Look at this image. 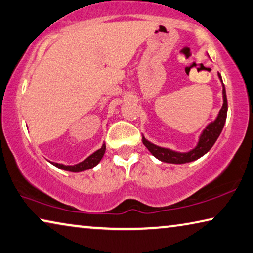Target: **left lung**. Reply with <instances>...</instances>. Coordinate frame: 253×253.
<instances>
[{"label":"left lung","mask_w":253,"mask_h":253,"mask_svg":"<svg viewBox=\"0 0 253 253\" xmlns=\"http://www.w3.org/2000/svg\"><path fill=\"white\" fill-rule=\"evenodd\" d=\"M218 78L222 82L223 86V106L220 108L218 112L217 117H216L213 122H211L208 125L204 128L202 133H200L198 137V142L196 144V146L191 150L187 152H179L171 150V148L168 147H162L159 145H155L154 143L142 136L143 144L146 146L148 151L151 152L152 155L155 156L156 159L160 160V161L166 162V163H173V164H183L188 162H192L202 158L203 155H205L208 151L211 150L215 142L217 141L218 136L220 135L223 130V127L225 125L226 122V115H227V99H226V92H225V86H224L222 76L218 73Z\"/></svg>","instance_id":"8db88e82"}]
</instances>
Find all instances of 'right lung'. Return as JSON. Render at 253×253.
<instances>
[{"label": "right lung", "instance_id": "right-lung-1", "mask_svg": "<svg viewBox=\"0 0 253 253\" xmlns=\"http://www.w3.org/2000/svg\"><path fill=\"white\" fill-rule=\"evenodd\" d=\"M105 152H106V144L103 143L102 146L100 147L99 150L93 152V153L87 156L85 160H83L82 162L74 164V166H65V164L55 163V162H50V163L61 170H65V171H70V172H82V171L92 169V168H94L95 166H97V164L101 161L103 155H105Z\"/></svg>", "mask_w": 253, "mask_h": 253}]
</instances>
